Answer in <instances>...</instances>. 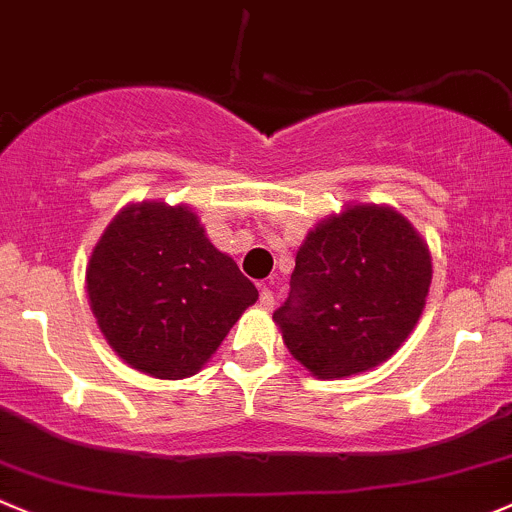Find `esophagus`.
Segmentation results:
<instances>
[{"instance_id": "34e87169", "label": "esophagus", "mask_w": 512, "mask_h": 512, "mask_svg": "<svg viewBox=\"0 0 512 512\" xmlns=\"http://www.w3.org/2000/svg\"><path fill=\"white\" fill-rule=\"evenodd\" d=\"M272 305H275V295H272V290L267 285L260 287V307L262 310H272Z\"/></svg>"}]
</instances>
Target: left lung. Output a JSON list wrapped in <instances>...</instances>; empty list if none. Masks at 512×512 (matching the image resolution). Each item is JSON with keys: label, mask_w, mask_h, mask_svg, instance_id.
<instances>
[{"label": "left lung", "mask_w": 512, "mask_h": 512, "mask_svg": "<svg viewBox=\"0 0 512 512\" xmlns=\"http://www.w3.org/2000/svg\"><path fill=\"white\" fill-rule=\"evenodd\" d=\"M433 257L390 205L352 202L302 240L292 292L272 315L290 355L320 380L367 372L400 350L425 310Z\"/></svg>", "instance_id": "8db88e82"}]
</instances>
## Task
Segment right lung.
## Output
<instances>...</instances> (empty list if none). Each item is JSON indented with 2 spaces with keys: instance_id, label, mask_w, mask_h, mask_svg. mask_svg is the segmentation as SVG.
Returning a JSON list of instances; mask_svg holds the SVG:
<instances>
[{
  "instance_id": "1",
  "label": "right lung",
  "mask_w": 512,
  "mask_h": 512,
  "mask_svg": "<svg viewBox=\"0 0 512 512\" xmlns=\"http://www.w3.org/2000/svg\"><path fill=\"white\" fill-rule=\"evenodd\" d=\"M87 297L99 332L124 362L157 380L205 367L257 287L205 235L190 205L130 202L87 262Z\"/></svg>"
}]
</instances>
